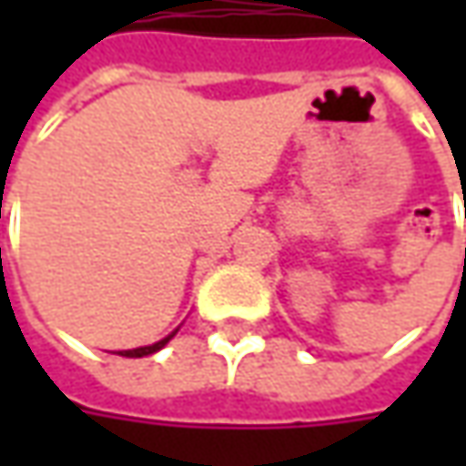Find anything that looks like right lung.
I'll return each instance as SVG.
<instances>
[{"label":"right lung","mask_w":466,"mask_h":466,"mask_svg":"<svg viewBox=\"0 0 466 466\" xmlns=\"http://www.w3.org/2000/svg\"><path fill=\"white\" fill-rule=\"evenodd\" d=\"M173 334H168L166 339H160V342H155V345H147V348H137V350H121L118 355H124V358H145V355H153L160 348H166V342H168Z\"/></svg>","instance_id":"right-lung-1"}]
</instances>
